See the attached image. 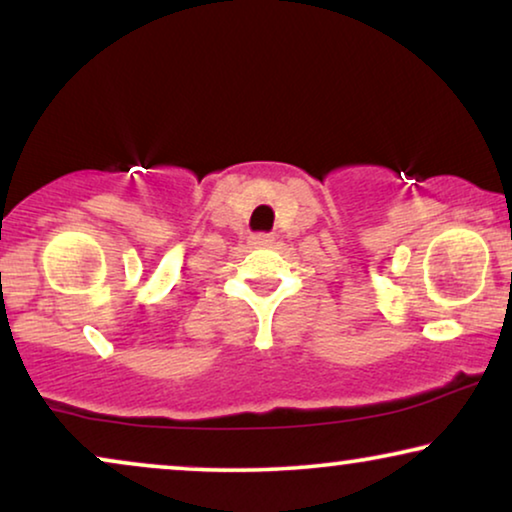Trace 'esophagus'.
Instances as JSON below:
<instances>
[{
  "label": "esophagus",
  "instance_id": "obj_1",
  "mask_svg": "<svg viewBox=\"0 0 512 512\" xmlns=\"http://www.w3.org/2000/svg\"><path fill=\"white\" fill-rule=\"evenodd\" d=\"M275 242V237L270 233H256L251 235V244H256V247H268V244Z\"/></svg>",
  "mask_w": 512,
  "mask_h": 512
}]
</instances>
